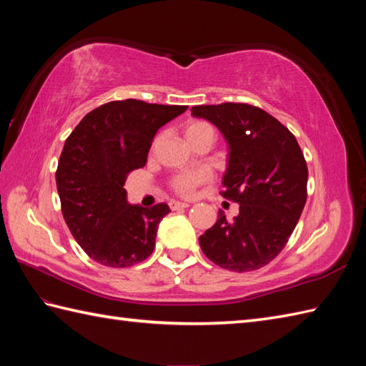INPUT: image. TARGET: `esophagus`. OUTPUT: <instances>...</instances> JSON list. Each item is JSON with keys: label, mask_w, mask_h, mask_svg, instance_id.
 Segmentation results:
<instances>
[{"label": "esophagus", "mask_w": 366, "mask_h": 366, "mask_svg": "<svg viewBox=\"0 0 366 366\" xmlns=\"http://www.w3.org/2000/svg\"><path fill=\"white\" fill-rule=\"evenodd\" d=\"M169 207L173 209V211H177V209H185V207H189V204H187V203H181V201H171V203H169Z\"/></svg>", "instance_id": "obj_1"}]
</instances>
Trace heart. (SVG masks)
I'll return each mask as SVG.
<instances>
[{
  "label": "heart",
  "instance_id": "heart-1",
  "mask_svg": "<svg viewBox=\"0 0 366 366\" xmlns=\"http://www.w3.org/2000/svg\"><path fill=\"white\" fill-rule=\"evenodd\" d=\"M184 135L187 138L189 143H193L195 139L204 137V135H214V129L211 124H207L204 121H192L184 129ZM157 143V139H155ZM209 179H211V174L204 169H198V171H187V173H179L171 177L169 185L177 195L181 197H192L193 192H195L199 185L206 184Z\"/></svg>",
  "mask_w": 366,
  "mask_h": 366
}]
</instances>
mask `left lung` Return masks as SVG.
<instances>
[{"label":"left lung","mask_w":366,"mask_h":366,"mask_svg":"<svg viewBox=\"0 0 366 366\" xmlns=\"http://www.w3.org/2000/svg\"><path fill=\"white\" fill-rule=\"evenodd\" d=\"M192 114L212 122L228 142L220 193L239 204L232 222L219 212L199 236L201 250L232 272L267 266L287 244L307 201L308 168L297 139L274 116L248 104L197 105Z\"/></svg>","instance_id":"1"}]
</instances>
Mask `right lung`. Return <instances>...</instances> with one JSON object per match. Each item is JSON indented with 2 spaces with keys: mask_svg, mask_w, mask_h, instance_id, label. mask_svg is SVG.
<instances>
[{
  "mask_svg": "<svg viewBox=\"0 0 366 366\" xmlns=\"http://www.w3.org/2000/svg\"><path fill=\"white\" fill-rule=\"evenodd\" d=\"M185 110V105L113 100L89 112L67 137L56 169L61 211L91 259L130 267L154 252L169 207L129 204L124 182L146 165L157 130Z\"/></svg>",
  "mask_w": 366,
  "mask_h": 366,
  "instance_id": "1",
  "label": "right lung"
}]
</instances>
